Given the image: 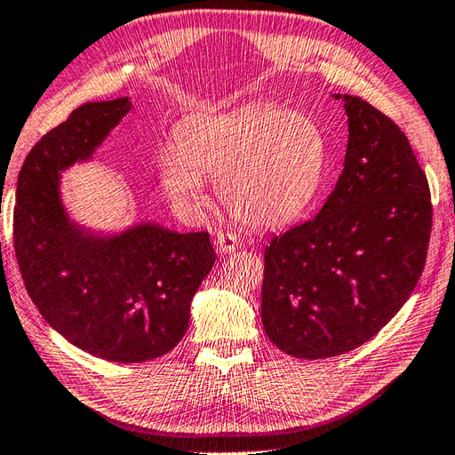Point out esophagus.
Masks as SVG:
<instances>
[{
	"label": "esophagus",
	"mask_w": 455,
	"mask_h": 455,
	"mask_svg": "<svg viewBox=\"0 0 455 455\" xmlns=\"http://www.w3.org/2000/svg\"><path fill=\"white\" fill-rule=\"evenodd\" d=\"M215 244L220 253H230L236 248H240V236H236L235 232H219L215 238Z\"/></svg>",
	"instance_id": "obj_1"
}]
</instances>
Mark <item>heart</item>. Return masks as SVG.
<instances>
[{
  "instance_id": "obj_1",
  "label": "heart",
  "mask_w": 455,
  "mask_h": 455,
  "mask_svg": "<svg viewBox=\"0 0 455 455\" xmlns=\"http://www.w3.org/2000/svg\"><path fill=\"white\" fill-rule=\"evenodd\" d=\"M325 164V137L310 116L251 104L184 128L180 145L158 156V176L182 211L202 205L207 178H217V194L232 217L269 228L308 209Z\"/></svg>"
}]
</instances>
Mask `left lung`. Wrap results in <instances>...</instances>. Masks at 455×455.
Instances as JSON below:
<instances>
[{"label":"left lung","mask_w":455,"mask_h":455,"mask_svg":"<svg viewBox=\"0 0 455 455\" xmlns=\"http://www.w3.org/2000/svg\"><path fill=\"white\" fill-rule=\"evenodd\" d=\"M343 99V172L315 219L266 246L261 322L297 358L353 351L382 330L413 292L432 228L427 174L407 135L371 102Z\"/></svg>","instance_id":"left-lung-1"}]
</instances>
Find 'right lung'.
<instances>
[{
	"label": "right lung",
	"instance_id": "1",
	"mask_svg": "<svg viewBox=\"0 0 455 455\" xmlns=\"http://www.w3.org/2000/svg\"><path fill=\"white\" fill-rule=\"evenodd\" d=\"M132 108L87 102L50 130L17 178L13 246L28 297L69 343L110 363L163 356L182 339L189 304L215 263L209 232L140 225L97 236L68 219L60 172L84 161Z\"/></svg>",
	"mask_w": 455,
	"mask_h": 455
}]
</instances>
